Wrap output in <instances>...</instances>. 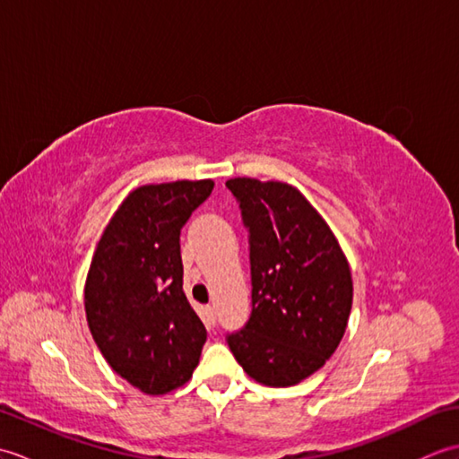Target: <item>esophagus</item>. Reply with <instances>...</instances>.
<instances>
[{"label":"esophagus","instance_id":"34e87169","mask_svg":"<svg viewBox=\"0 0 459 459\" xmlns=\"http://www.w3.org/2000/svg\"><path fill=\"white\" fill-rule=\"evenodd\" d=\"M203 316H204V324L209 327H214V309L211 306L203 307Z\"/></svg>","mask_w":459,"mask_h":459}]
</instances>
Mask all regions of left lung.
I'll use <instances>...</instances> for the list:
<instances>
[{
    "mask_svg": "<svg viewBox=\"0 0 459 459\" xmlns=\"http://www.w3.org/2000/svg\"><path fill=\"white\" fill-rule=\"evenodd\" d=\"M248 230L252 311L227 333L232 355L268 386L298 385L333 355L353 304L347 258L327 222L296 187L227 181Z\"/></svg>",
    "mask_w": 459,
    "mask_h": 459,
    "instance_id": "1",
    "label": "left lung"
}]
</instances>
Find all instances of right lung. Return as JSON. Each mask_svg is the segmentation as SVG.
Segmentation results:
<instances>
[{
	"mask_svg": "<svg viewBox=\"0 0 459 459\" xmlns=\"http://www.w3.org/2000/svg\"><path fill=\"white\" fill-rule=\"evenodd\" d=\"M211 179L143 185L114 212L84 288L86 321L104 359L145 394L187 383L207 329L183 291L181 229Z\"/></svg>",
	"mask_w": 459,
	"mask_h": 459,
	"instance_id": "1",
	"label": "right lung"
}]
</instances>
